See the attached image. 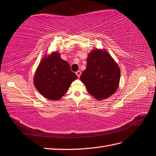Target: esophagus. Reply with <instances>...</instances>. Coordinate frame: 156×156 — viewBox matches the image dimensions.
<instances>
[{
    "label": "esophagus",
    "mask_w": 156,
    "mask_h": 156,
    "mask_svg": "<svg viewBox=\"0 0 156 156\" xmlns=\"http://www.w3.org/2000/svg\"><path fill=\"white\" fill-rule=\"evenodd\" d=\"M75 73H76V75H77V77L79 78V77H80V76H81V71H77V72H76Z\"/></svg>",
    "instance_id": "obj_1"
}]
</instances>
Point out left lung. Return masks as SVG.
I'll return each mask as SVG.
<instances>
[{"label":"left lung","instance_id":"8db88e82","mask_svg":"<svg viewBox=\"0 0 156 156\" xmlns=\"http://www.w3.org/2000/svg\"><path fill=\"white\" fill-rule=\"evenodd\" d=\"M87 91L98 100L108 98L116 91L120 69L107 51L94 49L87 58V67L80 77Z\"/></svg>","mask_w":156,"mask_h":156}]
</instances>
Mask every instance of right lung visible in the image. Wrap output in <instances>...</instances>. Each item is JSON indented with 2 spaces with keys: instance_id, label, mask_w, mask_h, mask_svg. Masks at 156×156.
Instances as JSON below:
<instances>
[{
  "instance_id": "1",
  "label": "right lung",
  "mask_w": 156,
  "mask_h": 156,
  "mask_svg": "<svg viewBox=\"0 0 156 156\" xmlns=\"http://www.w3.org/2000/svg\"><path fill=\"white\" fill-rule=\"evenodd\" d=\"M77 79L67 62L62 59L59 53L53 52L40 62L34 85L44 98L56 101L67 93L71 83Z\"/></svg>"
}]
</instances>
